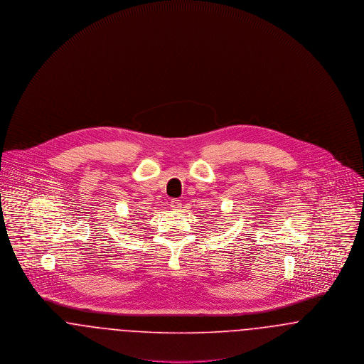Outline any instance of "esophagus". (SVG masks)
<instances>
[{
  "instance_id": "1",
  "label": "esophagus",
  "mask_w": 364,
  "mask_h": 364,
  "mask_svg": "<svg viewBox=\"0 0 364 364\" xmlns=\"http://www.w3.org/2000/svg\"><path fill=\"white\" fill-rule=\"evenodd\" d=\"M171 208H172V210H178L181 208V202L178 199H172L171 200Z\"/></svg>"
}]
</instances>
